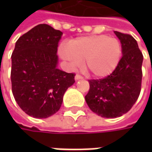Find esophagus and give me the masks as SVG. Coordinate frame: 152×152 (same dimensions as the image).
Segmentation results:
<instances>
[{
	"mask_svg": "<svg viewBox=\"0 0 152 152\" xmlns=\"http://www.w3.org/2000/svg\"><path fill=\"white\" fill-rule=\"evenodd\" d=\"M74 79H75V80H79V79H83V77H82V76H80V75H79V74H76V75H75V78H74Z\"/></svg>",
	"mask_w": 152,
	"mask_h": 152,
	"instance_id": "obj_1",
	"label": "esophagus"
}]
</instances>
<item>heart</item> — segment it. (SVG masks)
<instances>
[{"instance_id": "1", "label": "heart", "mask_w": 152, "mask_h": 152, "mask_svg": "<svg viewBox=\"0 0 152 152\" xmlns=\"http://www.w3.org/2000/svg\"><path fill=\"white\" fill-rule=\"evenodd\" d=\"M59 54L72 69L85 61V68L95 78H105L119 65L123 45L119 39L107 35H90L75 39L68 45H61Z\"/></svg>"}]
</instances>
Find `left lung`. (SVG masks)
<instances>
[{
	"label": "left lung",
	"instance_id": "8db88e82",
	"mask_svg": "<svg viewBox=\"0 0 152 152\" xmlns=\"http://www.w3.org/2000/svg\"><path fill=\"white\" fill-rule=\"evenodd\" d=\"M123 45V56L113 73L91 79L85 101L91 110L107 118L121 117L137 101L141 89L143 55L137 41L127 34L114 31Z\"/></svg>",
	"mask_w": 152,
	"mask_h": 152
}]
</instances>
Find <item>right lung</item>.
<instances>
[{
	"label": "right lung",
	"instance_id": "1",
	"mask_svg": "<svg viewBox=\"0 0 152 152\" xmlns=\"http://www.w3.org/2000/svg\"><path fill=\"white\" fill-rule=\"evenodd\" d=\"M62 32L39 24L23 34L12 54V91L20 108L36 118H46L61 107L74 73L57 68V47Z\"/></svg>",
	"mask_w": 152,
	"mask_h": 152
}]
</instances>
